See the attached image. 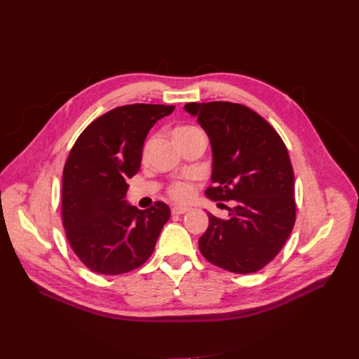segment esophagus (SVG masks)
Returning <instances> with one entry per match:
<instances>
[{
  "instance_id": "34e87169",
  "label": "esophagus",
  "mask_w": 359,
  "mask_h": 359,
  "mask_svg": "<svg viewBox=\"0 0 359 359\" xmlns=\"http://www.w3.org/2000/svg\"><path fill=\"white\" fill-rule=\"evenodd\" d=\"M187 212H190V208H187V206H174L172 208V215H184Z\"/></svg>"
}]
</instances>
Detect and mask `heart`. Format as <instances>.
<instances>
[{
	"instance_id": "obj_1",
	"label": "heart",
	"mask_w": 359,
	"mask_h": 359,
	"mask_svg": "<svg viewBox=\"0 0 359 359\" xmlns=\"http://www.w3.org/2000/svg\"><path fill=\"white\" fill-rule=\"evenodd\" d=\"M191 130H194V128L193 127H180V128L175 130L174 135L189 133ZM169 194H170V197H174L175 200H189L193 194V185L187 184V182H175L169 189Z\"/></svg>"
}]
</instances>
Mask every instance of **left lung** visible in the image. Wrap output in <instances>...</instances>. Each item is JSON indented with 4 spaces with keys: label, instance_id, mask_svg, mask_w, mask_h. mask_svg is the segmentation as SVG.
Segmentation results:
<instances>
[{
    "label": "left lung",
    "instance_id": "left-lung-1",
    "mask_svg": "<svg viewBox=\"0 0 359 359\" xmlns=\"http://www.w3.org/2000/svg\"><path fill=\"white\" fill-rule=\"evenodd\" d=\"M184 109L206 131L213 153L206 197L233 200L228 219L209 213L198 248L232 273H254L276 257L295 225L294 169L287 149L263 116L232 102H190Z\"/></svg>",
    "mask_w": 359,
    "mask_h": 359
}]
</instances>
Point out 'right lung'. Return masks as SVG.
<instances>
[{"instance_id": "obj_1", "label": "right lung", "mask_w": 359, "mask_h": 359, "mask_svg": "<svg viewBox=\"0 0 359 359\" xmlns=\"http://www.w3.org/2000/svg\"><path fill=\"white\" fill-rule=\"evenodd\" d=\"M174 105L133 104L96 118L79 135L62 172V225L81 263L100 275L140 267L170 217L168 204L139 210L127 181L139 172L143 144Z\"/></svg>"}]
</instances>
